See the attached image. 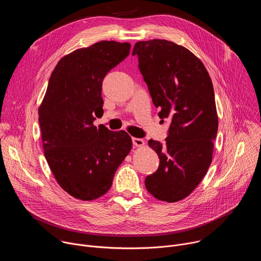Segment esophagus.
<instances>
[{"label": "esophagus", "instance_id": "34e87169", "mask_svg": "<svg viewBox=\"0 0 261 261\" xmlns=\"http://www.w3.org/2000/svg\"><path fill=\"white\" fill-rule=\"evenodd\" d=\"M132 142L135 146H143L144 143H145L142 138H136V137L132 138Z\"/></svg>", "mask_w": 261, "mask_h": 261}]
</instances>
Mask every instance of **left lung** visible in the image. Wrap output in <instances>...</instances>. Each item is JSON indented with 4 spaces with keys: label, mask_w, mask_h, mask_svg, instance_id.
<instances>
[{
    "label": "left lung",
    "mask_w": 261,
    "mask_h": 261,
    "mask_svg": "<svg viewBox=\"0 0 261 261\" xmlns=\"http://www.w3.org/2000/svg\"><path fill=\"white\" fill-rule=\"evenodd\" d=\"M132 55L159 118L171 120L163 144L148 140L160 165L145 177V188L159 200L176 202L192 193L212 163L218 131L213 84L202 62L174 42L138 41Z\"/></svg>",
    "instance_id": "8db88e82"
}]
</instances>
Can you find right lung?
Instances as JSON below:
<instances>
[{
    "label": "right lung",
    "mask_w": 261,
    "mask_h": 261,
    "mask_svg": "<svg viewBox=\"0 0 261 261\" xmlns=\"http://www.w3.org/2000/svg\"><path fill=\"white\" fill-rule=\"evenodd\" d=\"M131 44L100 41L63 57L54 69L38 109L44 156L62 189L93 200L111 187L130 153L126 131L94 125L103 115L102 82L125 60Z\"/></svg>",
    "instance_id": "1"
}]
</instances>
